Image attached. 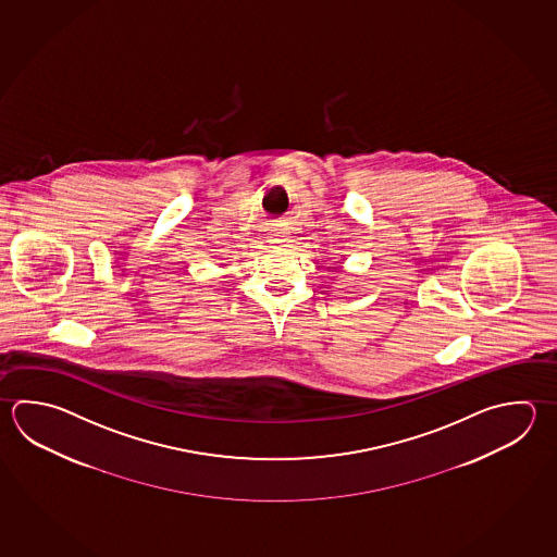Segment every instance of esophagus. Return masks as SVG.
I'll return each mask as SVG.
<instances>
[{
	"mask_svg": "<svg viewBox=\"0 0 557 557\" xmlns=\"http://www.w3.org/2000/svg\"><path fill=\"white\" fill-rule=\"evenodd\" d=\"M285 242H287V234H284V232L273 234L272 244H275V246H284Z\"/></svg>",
	"mask_w": 557,
	"mask_h": 557,
	"instance_id": "34e87169",
	"label": "esophagus"
}]
</instances>
